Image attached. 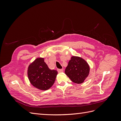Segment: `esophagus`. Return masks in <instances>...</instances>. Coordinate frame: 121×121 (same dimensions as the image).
<instances>
[{
	"mask_svg": "<svg viewBox=\"0 0 121 121\" xmlns=\"http://www.w3.org/2000/svg\"><path fill=\"white\" fill-rule=\"evenodd\" d=\"M64 70L63 69H57V72L58 73H61V72H63Z\"/></svg>",
	"mask_w": 121,
	"mask_h": 121,
	"instance_id": "esophagus-1",
	"label": "esophagus"
}]
</instances>
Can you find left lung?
I'll list each match as a JSON object with an SVG mask.
<instances>
[{
	"label": "left lung",
	"mask_w": 121,
	"mask_h": 121,
	"mask_svg": "<svg viewBox=\"0 0 121 121\" xmlns=\"http://www.w3.org/2000/svg\"><path fill=\"white\" fill-rule=\"evenodd\" d=\"M90 67L82 57L73 56L65 69V74L75 83L81 84L89 75Z\"/></svg>",
	"instance_id": "obj_1"
}]
</instances>
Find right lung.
I'll list each match as a JSON object with an SVG mask.
<instances>
[{
	"mask_svg": "<svg viewBox=\"0 0 121 121\" xmlns=\"http://www.w3.org/2000/svg\"><path fill=\"white\" fill-rule=\"evenodd\" d=\"M27 74L31 85L39 90H46L53 85L57 72L49 69L44 58L37 57L29 65Z\"/></svg>",
	"mask_w": 121,
	"mask_h": 121,
	"instance_id": "obj_1",
	"label": "right lung"
}]
</instances>
